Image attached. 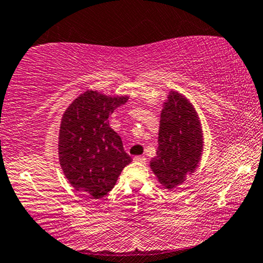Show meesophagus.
I'll use <instances>...</instances> for the list:
<instances>
[{"label": "esophagus", "mask_w": 263, "mask_h": 263, "mask_svg": "<svg viewBox=\"0 0 263 263\" xmlns=\"http://www.w3.org/2000/svg\"><path fill=\"white\" fill-rule=\"evenodd\" d=\"M134 161L135 163H145V156L143 155H138V156H134Z\"/></svg>", "instance_id": "34e87169"}]
</instances>
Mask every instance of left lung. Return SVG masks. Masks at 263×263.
Returning a JSON list of instances; mask_svg holds the SVG:
<instances>
[{"instance_id":"8db88e82","label":"left lung","mask_w":263,"mask_h":263,"mask_svg":"<svg viewBox=\"0 0 263 263\" xmlns=\"http://www.w3.org/2000/svg\"><path fill=\"white\" fill-rule=\"evenodd\" d=\"M159 146L150 161L165 189L179 186L196 170L203 147L199 116L184 96L170 92L160 116Z\"/></svg>"}]
</instances>
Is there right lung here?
<instances>
[{"instance_id":"right-lung-1","label":"right lung","mask_w":263,"mask_h":263,"mask_svg":"<svg viewBox=\"0 0 263 263\" xmlns=\"http://www.w3.org/2000/svg\"><path fill=\"white\" fill-rule=\"evenodd\" d=\"M128 97H108L87 90L62 117L58 155L64 175L76 190L93 199L107 195L132 158L109 126V116Z\"/></svg>"}]
</instances>
